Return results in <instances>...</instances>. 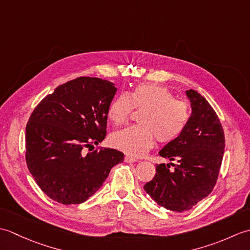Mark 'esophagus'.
<instances>
[{
    "label": "esophagus",
    "mask_w": 250,
    "mask_h": 250,
    "mask_svg": "<svg viewBox=\"0 0 250 250\" xmlns=\"http://www.w3.org/2000/svg\"><path fill=\"white\" fill-rule=\"evenodd\" d=\"M125 162H129V163H132V162L137 161V159L134 158V157H132V156H125Z\"/></svg>",
    "instance_id": "34e87169"
}]
</instances>
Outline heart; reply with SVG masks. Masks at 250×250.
Masks as SVG:
<instances>
[{"label":"heart","instance_id":"obj_1","mask_svg":"<svg viewBox=\"0 0 250 250\" xmlns=\"http://www.w3.org/2000/svg\"><path fill=\"white\" fill-rule=\"evenodd\" d=\"M135 108H145L140 124L117 131L111 135V144L117 149L132 156H142L159 142H173L183 133L189 120L188 105L175 100L166 87L141 83L111 101L107 108L109 120L116 125L128 121Z\"/></svg>","mask_w":250,"mask_h":250}]
</instances>
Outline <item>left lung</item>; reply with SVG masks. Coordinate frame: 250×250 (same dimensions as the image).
Here are the masks:
<instances>
[{
	"mask_svg": "<svg viewBox=\"0 0 250 250\" xmlns=\"http://www.w3.org/2000/svg\"><path fill=\"white\" fill-rule=\"evenodd\" d=\"M191 115L178 139L169 142L159 155L176 161L158 164L155 177L144 186L151 199L173 211L191 209L208 195L218 178L225 152V133L218 116L204 97L190 89Z\"/></svg>",
	"mask_w": 250,
	"mask_h": 250,
	"instance_id": "obj_1",
	"label": "left lung"
}]
</instances>
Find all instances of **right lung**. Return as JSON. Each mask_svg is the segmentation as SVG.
I'll return each instance as SVG.
<instances>
[{"label": "right lung", "mask_w": 250, "mask_h": 250, "mask_svg": "<svg viewBox=\"0 0 250 250\" xmlns=\"http://www.w3.org/2000/svg\"><path fill=\"white\" fill-rule=\"evenodd\" d=\"M117 88L97 77L57 87L34 108L25 128V161L42 191L59 203L93 195L125 155L111 148L84 152L106 136L107 108Z\"/></svg>", "instance_id": "add662e5"}]
</instances>
